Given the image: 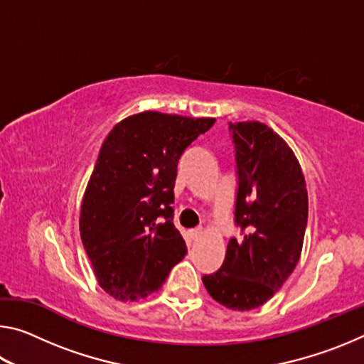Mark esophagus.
<instances>
[{
  "label": "esophagus",
  "instance_id": "esophagus-1",
  "mask_svg": "<svg viewBox=\"0 0 364 364\" xmlns=\"http://www.w3.org/2000/svg\"><path fill=\"white\" fill-rule=\"evenodd\" d=\"M202 232H204V231H202L200 228H196V230L189 231V236H191V239H194V241H196V239H199L202 236Z\"/></svg>",
  "mask_w": 364,
  "mask_h": 364
}]
</instances>
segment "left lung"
Here are the masks:
<instances>
[{"label": "left lung", "instance_id": "1", "mask_svg": "<svg viewBox=\"0 0 364 364\" xmlns=\"http://www.w3.org/2000/svg\"><path fill=\"white\" fill-rule=\"evenodd\" d=\"M236 152L234 221L241 237L228 242L218 271L202 276L226 308L247 311L268 301L297 264L308 220L305 176L291 147L260 122L230 123Z\"/></svg>", "mask_w": 364, "mask_h": 364}]
</instances>
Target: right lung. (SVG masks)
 <instances>
[{
	"label": "right lung",
	"mask_w": 364,
	"mask_h": 364,
	"mask_svg": "<svg viewBox=\"0 0 364 364\" xmlns=\"http://www.w3.org/2000/svg\"><path fill=\"white\" fill-rule=\"evenodd\" d=\"M213 123L146 110L117 123L104 139L83 196L80 236L110 297L146 299L186 255L171 207L178 160Z\"/></svg>",
	"instance_id": "right-lung-1"
}]
</instances>
